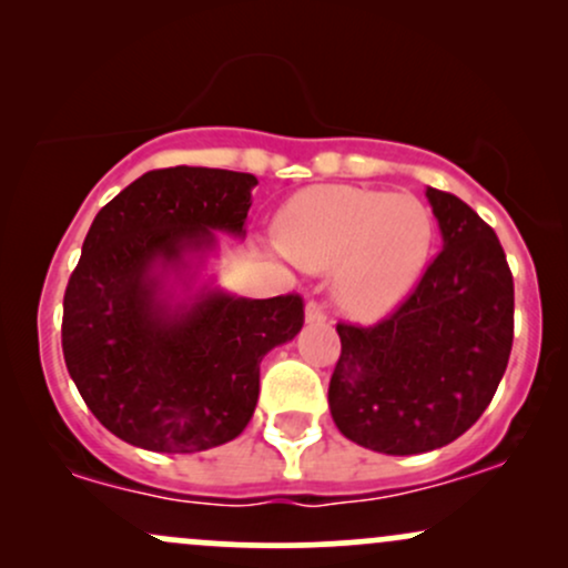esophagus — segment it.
Listing matches in <instances>:
<instances>
[{
  "label": "esophagus",
  "instance_id": "obj_1",
  "mask_svg": "<svg viewBox=\"0 0 568 568\" xmlns=\"http://www.w3.org/2000/svg\"><path fill=\"white\" fill-rule=\"evenodd\" d=\"M304 321L310 323V325H323L325 321H328V315H325L323 304L306 302V306H304Z\"/></svg>",
  "mask_w": 568,
  "mask_h": 568
}]
</instances>
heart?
<instances>
[{"label": "heart", "instance_id": "obj_1", "mask_svg": "<svg viewBox=\"0 0 568 568\" xmlns=\"http://www.w3.org/2000/svg\"><path fill=\"white\" fill-rule=\"evenodd\" d=\"M275 245L293 264L328 272L331 293L355 321H379L416 288L435 221L414 194L323 184L296 192L275 216Z\"/></svg>", "mask_w": 568, "mask_h": 568}]
</instances>
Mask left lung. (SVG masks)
I'll return each instance as SVG.
<instances>
[{
    "instance_id": "left-lung-1",
    "label": "left lung",
    "mask_w": 568,
    "mask_h": 568,
    "mask_svg": "<svg viewBox=\"0 0 568 568\" xmlns=\"http://www.w3.org/2000/svg\"><path fill=\"white\" fill-rule=\"evenodd\" d=\"M443 251L387 321L336 325L328 408L338 433L389 456L435 452L484 414L513 349V275L467 202L427 186Z\"/></svg>"
}]
</instances>
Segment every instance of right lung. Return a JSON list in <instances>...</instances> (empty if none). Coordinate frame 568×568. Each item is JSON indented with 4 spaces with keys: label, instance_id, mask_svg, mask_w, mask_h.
<instances>
[{
    "label": "right lung",
    "instance_id": "right-lung-1",
    "mask_svg": "<svg viewBox=\"0 0 568 568\" xmlns=\"http://www.w3.org/2000/svg\"><path fill=\"white\" fill-rule=\"evenodd\" d=\"M256 175L149 171L98 211L63 296V357L109 433L160 454L230 443L258 366L304 325L298 296H234L211 275L219 234L245 237Z\"/></svg>",
    "mask_w": 568,
    "mask_h": 568
}]
</instances>
